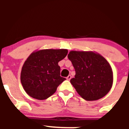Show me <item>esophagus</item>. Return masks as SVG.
<instances>
[{"label": "esophagus", "mask_w": 129, "mask_h": 129, "mask_svg": "<svg viewBox=\"0 0 129 129\" xmlns=\"http://www.w3.org/2000/svg\"><path fill=\"white\" fill-rule=\"evenodd\" d=\"M71 78H72V76H71V75H69V76L67 77V79L69 80V81L71 79Z\"/></svg>", "instance_id": "1"}]
</instances>
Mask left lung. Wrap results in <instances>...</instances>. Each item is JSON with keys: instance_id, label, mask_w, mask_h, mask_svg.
Instances as JSON below:
<instances>
[{"instance_id": "1", "label": "left lung", "mask_w": 129, "mask_h": 129, "mask_svg": "<svg viewBox=\"0 0 129 129\" xmlns=\"http://www.w3.org/2000/svg\"><path fill=\"white\" fill-rule=\"evenodd\" d=\"M68 57L76 72L70 82L82 98L98 100L110 91L113 82V71L103 56L96 51L72 50Z\"/></svg>"}]
</instances>
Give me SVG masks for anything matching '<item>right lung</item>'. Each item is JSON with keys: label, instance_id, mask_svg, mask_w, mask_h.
Returning <instances> with one entry per match:
<instances>
[{"label": "right lung", "instance_id": "add662e5", "mask_svg": "<svg viewBox=\"0 0 129 129\" xmlns=\"http://www.w3.org/2000/svg\"><path fill=\"white\" fill-rule=\"evenodd\" d=\"M67 53V49H43L31 53L20 73L22 87L29 96L44 100L56 92L66 79L60 76L58 62Z\"/></svg>", "mask_w": 129, "mask_h": 129}]
</instances>
